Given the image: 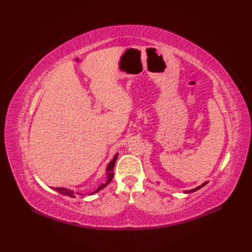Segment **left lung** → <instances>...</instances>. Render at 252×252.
Here are the masks:
<instances>
[{
	"instance_id": "left-lung-1",
	"label": "left lung",
	"mask_w": 252,
	"mask_h": 252,
	"mask_svg": "<svg viewBox=\"0 0 252 252\" xmlns=\"http://www.w3.org/2000/svg\"><path fill=\"white\" fill-rule=\"evenodd\" d=\"M206 184H207V182H205L204 184H202V185H201V186H199V187H196V188H194V189H191V190H188V191H185V192H186V193H187V192H188V193H189V192H194V191H196V190H199L200 188H202L203 186H205Z\"/></svg>"
}]
</instances>
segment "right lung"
Segmentation results:
<instances>
[{"label": "right lung", "instance_id": "add662e5", "mask_svg": "<svg viewBox=\"0 0 252 252\" xmlns=\"http://www.w3.org/2000/svg\"><path fill=\"white\" fill-rule=\"evenodd\" d=\"M117 158H118V154L114 156V158H112V161L109 163L108 167H107V174H108V181L105 183V184H102L100 187H97L96 190H94V192H91L89 194H93V193H95L97 191H100L101 189H103L104 187L107 186L109 183L111 182L112 178H113V167H114V164H116V161H117ZM56 190V191H58L59 193L63 194V195H67V196H70V197H75V193L72 191V190H69V189H66V188H63V187H58V188H53ZM77 194H80V193H77Z\"/></svg>", "mask_w": 252, "mask_h": 252}]
</instances>
